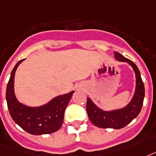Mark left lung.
<instances>
[{
    "label": "left lung",
    "mask_w": 156,
    "mask_h": 156,
    "mask_svg": "<svg viewBox=\"0 0 156 156\" xmlns=\"http://www.w3.org/2000/svg\"><path fill=\"white\" fill-rule=\"evenodd\" d=\"M115 58L120 62H127L133 67L136 74V90L131 102L128 106L119 110L104 112L99 109L96 105L87 98L86 111L90 121L95 126L102 129H119L125 127L133 119L136 118L141 112L145 96L144 84L141 74L134 62L124 58L118 52H114Z\"/></svg>",
    "instance_id": "8db88e82"
}]
</instances>
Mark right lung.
<instances>
[{
	"mask_svg": "<svg viewBox=\"0 0 156 156\" xmlns=\"http://www.w3.org/2000/svg\"><path fill=\"white\" fill-rule=\"evenodd\" d=\"M23 59L17 62L12 70L7 84L6 101L9 114L17 124L33 135L49 134L56 132L62 124L64 112L74 91L54 98L40 107H29L18 102L14 96V80L17 67Z\"/></svg>",
	"mask_w": 156,
	"mask_h": 156,
	"instance_id": "obj_1",
	"label": "right lung"
}]
</instances>
